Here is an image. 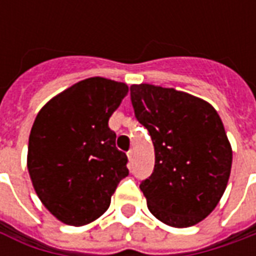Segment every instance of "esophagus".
Wrapping results in <instances>:
<instances>
[{
  "label": "esophagus",
  "mask_w": 256,
  "mask_h": 256,
  "mask_svg": "<svg viewBox=\"0 0 256 256\" xmlns=\"http://www.w3.org/2000/svg\"><path fill=\"white\" fill-rule=\"evenodd\" d=\"M134 154H136V150H128V160H130V162L133 160V158H134Z\"/></svg>",
  "instance_id": "1"
}]
</instances>
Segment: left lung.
Here are the masks:
<instances>
[{
  "mask_svg": "<svg viewBox=\"0 0 256 256\" xmlns=\"http://www.w3.org/2000/svg\"><path fill=\"white\" fill-rule=\"evenodd\" d=\"M136 118L150 134L155 167L140 185L150 214L172 228L208 216L230 177L232 146L218 112L174 88L132 84Z\"/></svg>",
  "mask_w": 256,
  "mask_h": 256,
  "instance_id": "obj_1",
  "label": "left lung"
}]
</instances>
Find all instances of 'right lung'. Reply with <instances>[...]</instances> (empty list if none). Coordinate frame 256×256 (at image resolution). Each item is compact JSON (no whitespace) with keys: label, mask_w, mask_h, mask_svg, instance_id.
<instances>
[{"label":"right lung","mask_w":256,"mask_h":256,"mask_svg":"<svg viewBox=\"0 0 256 256\" xmlns=\"http://www.w3.org/2000/svg\"><path fill=\"white\" fill-rule=\"evenodd\" d=\"M128 86L93 76L54 96L31 128L27 168L48 211L66 225L84 226L106 212L128 156L115 146L108 120Z\"/></svg>","instance_id":"right-lung-1"}]
</instances>
